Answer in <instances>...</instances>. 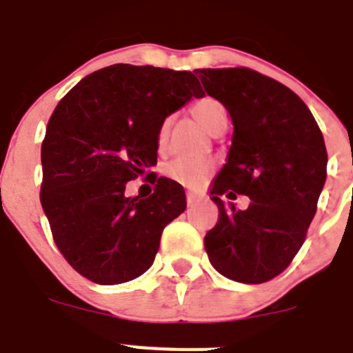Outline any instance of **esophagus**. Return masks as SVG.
Instances as JSON below:
<instances>
[{
    "label": "esophagus",
    "instance_id": "34e87169",
    "mask_svg": "<svg viewBox=\"0 0 353 353\" xmlns=\"http://www.w3.org/2000/svg\"><path fill=\"white\" fill-rule=\"evenodd\" d=\"M196 200H199V196H196V193H193V192L186 193V202H188V205L196 204Z\"/></svg>",
    "mask_w": 353,
    "mask_h": 353
}]
</instances>
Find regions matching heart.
I'll return each instance as SVG.
<instances>
[{
    "mask_svg": "<svg viewBox=\"0 0 353 353\" xmlns=\"http://www.w3.org/2000/svg\"><path fill=\"white\" fill-rule=\"evenodd\" d=\"M192 114L200 125L204 126L209 133L214 128L216 123L223 119L225 109L221 107L220 101L212 100V98H200L192 105ZM165 137H167V123L160 126L158 130V145H163ZM212 172V163L209 161H186V160H174L163 167V174L169 179L176 181L179 184L186 186H202L208 181V177Z\"/></svg>",
    "mask_w": 353,
    "mask_h": 353,
    "instance_id": "obj_1",
    "label": "heart"
}]
</instances>
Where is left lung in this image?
Instances as JSON below:
<instances>
[{"instance_id": "1", "label": "left lung", "mask_w": 353, "mask_h": 353, "mask_svg": "<svg viewBox=\"0 0 353 353\" xmlns=\"http://www.w3.org/2000/svg\"><path fill=\"white\" fill-rule=\"evenodd\" d=\"M234 125L211 200L220 220L205 234L209 262L225 278L263 283L290 265L306 239L327 177L322 132L287 85L250 68L195 70ZM250 196L241 212L233 200Z\"/></svg>"}]
</instances>
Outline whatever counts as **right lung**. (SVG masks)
Instances as JSON below:
<instances>
[{"label":"right lung","mask_w":353,"mask_h":353,"mask_svg":"<svg viewBox=\"0 0 353 353\" xmlns=\"http://www.w3.org/2000/svg\"><path fill=\"white\" fill-rule=\"evenodd\" d=\"M204 91L192 72L112 65L65 94L42 144V202L59 252L98 285L144 274L161 232L186 209L179 183L148 174L154 193L126 195V183L157 165L165 117Z\"/></svg>","instance_id":"add662e5"}]
</instances>
